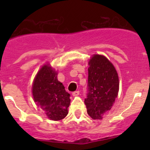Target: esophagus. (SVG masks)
Returning <instances> with one entry per match:
<instances>
[{
  "label": "esophagus",
  "instance_id": "obj_1",
  "mask_svg": "<svg viewBox=\"0 0 150 150\" xmlns=\"http://www.w3.org/2000/svg\"><path fill=\"white\" fill-rule=\"evenodd\" d=\"M72 95H73V96H78V95H79V91H74V92H73L72 93Z\"/></svg>",
  "mask_w": 150,
  "mask_h": 150
}]
</instances>
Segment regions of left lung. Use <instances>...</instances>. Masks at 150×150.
<instances>
[{"label": "left lung", "mask_w": 150, "mask_h": 150, "mask_svg": "<svg viewBox=\"0 0 150 150\" xmlns=\"http://www.w3.org/2000/svg\"><path fill=\"white\" fill-rule=\"evenodd\" d=\"M87 112L93 120H102L117 98L120 82L116 70L105 56L94 55L88 62Z\"/></svg>", "instance_id": "1"}]
</instances>
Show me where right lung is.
<instances>
[{
    "mask_svg": "<svg viewBox=\"0 0 150 150\" xmlns=\"http://www.w3.org/2000/svg\"><path fill=\"white\" fill-rule=\"evenodd\" d=\"M57 75L58 73L49 64H44L36 75L32 85L34 102L49 119L54 121L67 116L71 104V95L58 80Z\"/></svg>",
    "mask_w": 150,
    "mask_h": 150,
    "instance_id": "obj_1",
    "label": "right lung"
}]
</instances>
